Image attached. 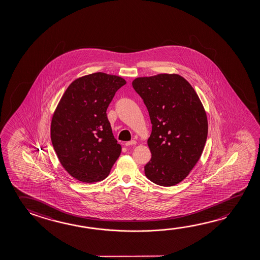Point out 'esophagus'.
Returning a JSON list of instances; mask_svg holds the SVG:
<instances>
[{"mask_svg":"<svg viewBox=\"0 0 260 260\" xmlns=\"http://www.w3.org/2000/svg\"><path fill=\"white\" fill-rule=\"evenodd\" d=\"M137 142L136 141H128V142H126L125 143V146L126 147H131V146H133V145H136Z\"/></svg>","mask_w":260,"mask_h":260,"instance_id":"obj_1","label":"esophagus"}]
</instances>
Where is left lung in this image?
Returning a JSON list of instances; mask_svg holds the SVG:
<instances>
[{
	"label": "left lung",
	"instance_id": "8db88e82",
	"mask_svg": "<svg viewBox=\"0 0 260 260\" xmlns=\"http://www.w3.org/2000/svg\"><path fill=\"white\" fill-rule=\"evenodd\" d=\"M132 86L149 111L152 124L148 146L151 158L145 175L153 183L171 187L195 167L208 137L203 104L189 82L179 74L139 77Z\"/></svg>",
	"mask_w": 260,
	"mask_h": 260
}]
</instances>
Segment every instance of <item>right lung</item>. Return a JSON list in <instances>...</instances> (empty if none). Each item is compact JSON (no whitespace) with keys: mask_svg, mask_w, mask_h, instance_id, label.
<instances>
[{"mask_svg":"<svg viewBox=\"0 0 260 260\" xmlns=\"http://www.w3.org/2000/svg\"><path fill=\"white\" fill-rule=\"evenodd\" d=\"M121 77L95 73L78 78L61 96L51 118V139L61 166L83 183L106 179L121 152L106 111Z\"/></svg>","mask_w":260,"mask_h":260,"instance_id":"right-lung-1","label":"right lung"}]
</instances>
